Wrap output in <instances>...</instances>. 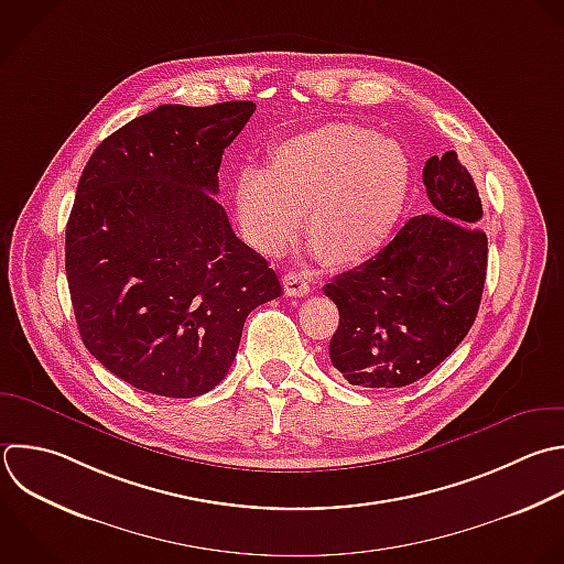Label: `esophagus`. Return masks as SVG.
Wrapping results in <instances>:
<instances>
[{
  "instance_id": "1",
  "label": "esophagus",
  "mask_w": 564,
  "mask_h": 564,
  "mask_svg": "<svg viewBox=\"0 0 564 564\" xmlns=\"http://www.w3.org/2000/svg\"><path fill=\"white\" fill-rule=\"evenodd\" d=\"M282 284H284V291L286 295L291 297H304L311 293V282L304 273H297V271H291L282 278Z\"/></svg>"
}]
</instances>
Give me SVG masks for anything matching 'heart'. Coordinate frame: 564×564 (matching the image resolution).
Returning a JSON list of instances; mask_svg holds the SVG:
<instances>
[{
  "label": "heart",
  "mask_w": 564,
  "mask_h": 564,
  "mask_svg": "<svg viewBox=\"0 0 564 564\" xmlns=\"http://www.w3.org/2000/svg\"><path fill=\"white\" fill-rule=\"evenodd\" d=\"M412 189V163L392 139L357 123H324L278 141L267 170L236 178V214L262 253L284 251L302 227L330 264L379 253L397 231Z\"/></svg>",
  "instance_id": "1"
}]
</instances>
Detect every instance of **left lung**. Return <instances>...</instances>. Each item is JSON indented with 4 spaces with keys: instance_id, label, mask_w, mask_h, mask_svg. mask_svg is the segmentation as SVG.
<instances>
[{
    "instance_id": "8db88e82",
    "label": "left lung",
    "mask_w": 564,
    "mask_h": 564,
    "mask_svg": "<svg viewBox=\"0 0 564 564\" xmlns=\"http://www.w3.org/2000/svg\"><path fill=\"white\" fill-rule=\"evenodd\" d=\"M432 214L410 218L375 258L324 286L339 326L328 355L361 388H401L434 370L469 333L487 273V236L469 172L445 152L427 159Z\"/></svg>"
}]
</instances>
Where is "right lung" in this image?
<instances>
[{"mask_svg": "<svg viewBox=\"0 0 564 564\" xmlns=\"http://www.w3.org/2000/svg\"><path fill=\"white\" fill-rule=\"evenodd\" d=\"M253 101L159 106L90 156L66 227L86 348L126 383L172 399L216 388L247 315L282 295L216 200L225 150Z\"/></svg>", "mask_w": 564, "mask_h": 564, "instance_id": "add662e5", "label": "right lung"}]
</instances>
